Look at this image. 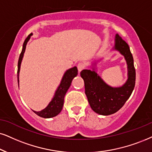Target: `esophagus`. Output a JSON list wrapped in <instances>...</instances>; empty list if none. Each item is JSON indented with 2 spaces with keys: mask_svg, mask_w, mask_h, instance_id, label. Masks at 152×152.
Masks as SVG:
<instances>
[{
  "mask_svg": "<svg viewBox=\"0 0 152 152\" xmlns=\"http://www.w3.org/2000/svg\"><path fill=\"white\" fill-rule=\"evenodd\" d=\"M85 67H86V64H85V63H83V62L78 63V65H77L78 70V72H81V71L83 69H85Z\"/></svg>",
  "mask_w": 152,
  "mask_h": 152,
  "instance_id": "esophagus-1",
  "label": "esophagus"
}]
</instances>
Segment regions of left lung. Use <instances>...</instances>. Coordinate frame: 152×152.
Masks as SVG:
<instances>
[{
    "label": "left lung",
    "mask_w": 152,
    "mask_h": 152,
    "mask_svg": "<svg viewBox=\"0 0 152 152\" xmlns=\"http://www.w3.org/2000/svg\"><path fill=\"white\" fill-rule=\"evenodd\" d=\"M114 49L124 55L128 64V78L122 87L111 88L107 85L95 71L84 69L80 73L90 107L95 112L104 116L114 114L121 108L131 95L135 85L133 57L129 45L118 34L115 38Z\"/></svg>",
    "instance_id": "8db88e82"
}]
</instances>
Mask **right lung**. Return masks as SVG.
<instances>
[{
    "mask_svg": "<svg viewBox=\"0 0 152 152\" xmlns=\"http://www.w3.org/2000/svg\"><path fill=\"white\" fill-rule=\"evenodd\" d=\"M31 36H32V34H30L29 35L27 36V38L25 39L23 44V48L22 53H21L20 57H19L18 60V69H17V80H18L19 83V73H20V65L21 62H22L23 56H24V53L25 52V49H26V45L28 40L30 39ZM78 74V69L77 67L74 66L73 68L67 70L63 76L62 81L59 86L57 88L56 93L55 94V96L52 99L49 104L45 107V109L40 111H34L36 114L38 116L43 117V118H52L57 115H58L60 111H62L63 105H64V99L65 94L68 90L69 88L70 87L72 81L75 76H77Z\"/></svg>",
    "mask_w": 152,
    "mask_h": 152,
    "instance_id": "right-lung-1",
    "label": "right lung"
}]
</instances>
